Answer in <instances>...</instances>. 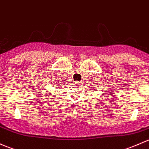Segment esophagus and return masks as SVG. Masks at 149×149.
I'll return each mask as SVG.
<instances>
[{"label": "esophagus", "mask_w": 149, "mask_h": 149, "mask_svg": "<svg viewBox=\"0 0 149 149\" xmlns=\"http://www.w3.org/2000/svg\"><path fill=\"white\" fill-rule=\"evenodd\" d=\"M79 84H80V82H79V81H76V82L75 83V84H76V85H79Z\"/></svg>", "instance_id": "esophagus-1"}]
</instances>
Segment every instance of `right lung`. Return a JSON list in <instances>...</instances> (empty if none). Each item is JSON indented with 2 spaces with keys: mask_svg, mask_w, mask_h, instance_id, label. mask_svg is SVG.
<instances>
[{
  "mask_svg": "<svg viewBox=\"0 0 149 149\" xmlns=\"http://www.w3.org/2000/svg\"><path fill=\"white\" fill-rule=\"evenodd\" d=\"M58 84H60V83H58Z\"/></svg>",
  "mask_w": 149,
  "mask_h": 149,
  "instance_id": "right-lung-1",
  "label": "right lung"
}]
</instances>
